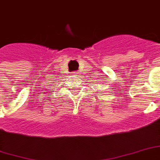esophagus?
Masks as SVG:
<instances>
[{"label":"esophagus","instance_id":"34e87169","mask_svg":"<svg viewBox=\"0 0 160 160\" xmlns=\"http://www.w3.org/2000/svg\"><path fill=\"white\" fill-rule=\"evenodd\" d=\"M72 75H74V76H77V75H78V73H77V72H73V73H72Z\"/></svg>","mask_w":160,"mask_h":160}]
</instances>
